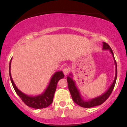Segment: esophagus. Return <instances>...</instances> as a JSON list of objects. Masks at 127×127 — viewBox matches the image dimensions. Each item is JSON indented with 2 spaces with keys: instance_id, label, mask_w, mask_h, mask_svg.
<instances>
[{
  "instance_id": "34e87169",
  "label": "esophagus",
  "mask_w": 127,
  "mask_h": 127,
  "mask_svg": "<svg viewBox=\"0 0 127 127\" xmlns=\"http://www.w3.org/2000/svg\"><path fill=\"white\" fill-rule=\"evenodd\" d=\"M63 73L65 75H67L68 74V72H69V69L67 67H64L63 70Z\"/></svg>"
}]
</instances>
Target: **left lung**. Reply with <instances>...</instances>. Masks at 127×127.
<instances>
[{"label": "left lung", "mask_w": 127, "mask_h": 127, "mask_svg": "<svg viewBox=\"0 0 127 127\" xmlns=\"http://www.w3.org/2000/svg\"><path fill=\"white\" fill-rule=\"evenodd\" d=\"M103 49H104V50H109L110 52H111L113 59H114L115 68H116V69H115V76L114 81H113V83L111 84V85L110 86V87L108 88V90H107L105 93H103V94L98 96V97L90 99V100H88V101H85V100H84V99L82 98V96H81L79 91V90L76 87V86L75 82L73 81V78H72L73 76L72 74L70 73L69 76H68L67 77V81L68 83V90H69L70 93L73 100V101L75 102V103H76L77 104L81 106V107H85V108H90V107H94V106H99L100 105V104H103V103L108 98V97L110 96V94H111L113 88H114L115 83H116V78H117V64H116V60H115V59L113 52L112 51L111 48H110V46H109L107 43H106V42H103Z\"/></svg>", "instance_id": "left-lung-1"}]
</instances>
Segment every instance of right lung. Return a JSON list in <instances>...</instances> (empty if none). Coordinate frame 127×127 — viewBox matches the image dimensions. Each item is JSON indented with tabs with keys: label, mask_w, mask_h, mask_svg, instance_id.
Here are the masks:
<instances>
[{
	"label": "right lung",
	"mask_w": 127,
	"mask_h": 127,
	"mask_svg": "<svg viewBox=\"0 0 127 127\" xmlns=\"http://www.w3.org/2000/svg\"><path fill=\"white\" fill-rule=\"evenodd\" d=\"M11 60L9 63V76L11 82H12V86L17 94H18L19 97L21 98L22 101L29 107H32L34 109H43L49 106L53 101L54 95L57 88V85L60 79L63 78L64 75L62 71H59L55 72L51 78L50 81L48 85L47 88L45 90V91L40 95L36 96L28 95L24 94L23 92L20 91L16 87L15 84L13 81L12 76L11 74Z\"/></svg>",
	"instance_id": "obj_1"
}]
</instances>
